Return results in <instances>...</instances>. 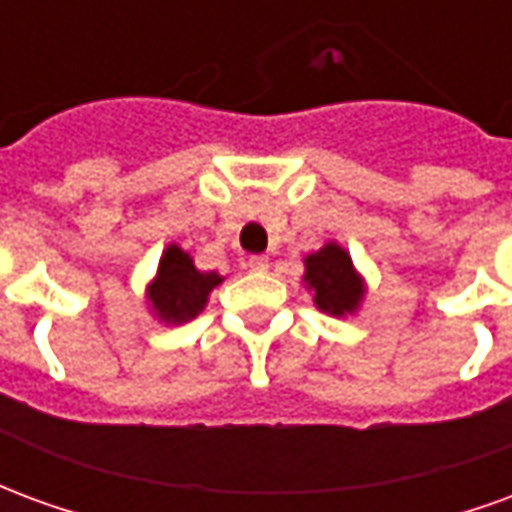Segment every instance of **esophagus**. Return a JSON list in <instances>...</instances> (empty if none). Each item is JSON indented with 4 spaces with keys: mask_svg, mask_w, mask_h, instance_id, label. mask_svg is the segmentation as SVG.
<instances>
[{
    "mask_svg": "<svg viewBox=\"0 0 512 512\" xmlns=\"http://www.w3.org/2000/svg\"><path fill=\"white\" fill-rule=\"evenodd\" d=\"M249 268H252V271H266V268H268V257L266 255L249 257Z\"/></svg>",
    "mask_w": 512,
    "mask_h": 512,
    "instance_id": "34e87169",
    "label": "esophagus"
}]
</instances>
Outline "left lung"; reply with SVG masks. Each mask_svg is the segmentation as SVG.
<instances>
[{
	"instance_id": "8db88e82",
	"label": "left lung",
	"mask_w": 512,
	"mask_h": 512,
	"mask_svg": "<svg viewBox=\"0 0 512 512\" xmlns=\"http://www.w3.org/2000/svg\"><path fill=\"white\" fill-rule=\"evenodd\" d=\"M304 288L312 304L332 318L354 315L365 304L367 282L351 260V252L337 241H326L304 257Z\"/></svg>"
}]
</instances>
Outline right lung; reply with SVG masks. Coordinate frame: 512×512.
Here are the masks:
<instances>
[{
  "instance_id": "right-lung-1",
  "label": "right lung",
  "mask_w": 512,
  "mask_h": 512,
  "mask_svg": "<svg viewBox=\"0 0 512 512\" xmlns=\"http://www.w3.org/2000/svg\"><path fill=\"white\" fill-rule=\"evenodd\" d=\"M224 282L216 271H200L194 257L175 241L167 244L158 260L156 277L145 288V304L158 323L194 321L211 299L213 288Z\"/></svg>"
}]
</instances>
